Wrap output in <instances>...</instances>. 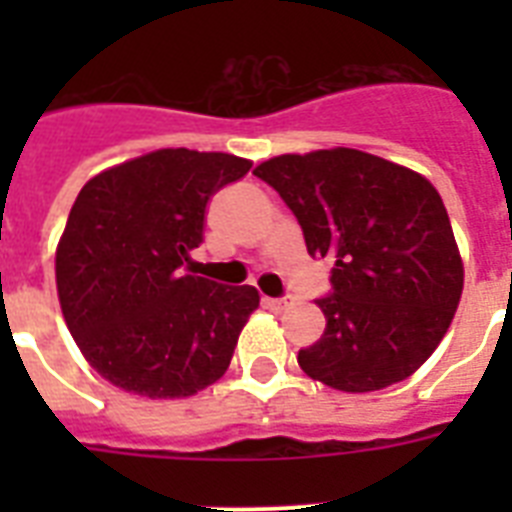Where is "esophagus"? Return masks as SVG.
<instances>
[{
    "mask_svg": "<svg viewBox=\"0 0 512 512\" xmlns=\"http://www.w3.org/2000/svg\"><path fill=\"white\" fill-rule=\"evenodd\" d=\"M263 303L265 308H271L273 313H281V311H287L289 305H292V300H287V297H265Z\"/></svg>",
    "mask_w": 512,
    "mask_h": 512,
    "instance_id": "1",
    "label": "esophagus"
}]
</instances>
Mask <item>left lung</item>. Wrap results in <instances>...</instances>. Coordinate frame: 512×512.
<instances>
[{
	"instance_id": "left-lung-1",
	"label": "left lung",
	"mask_w": 512,
	"mask_h": 512,
	"mask_svg": "<svg viewBox=\"0 0 512 512\" xmlns=\"http://www.w3.org/2000/svg\"><path fill=\"white\" fill-rule=\"evenodd\" d=\"M303 228L311 257H332L335 295L316 305L321 340L297 353L311 380L372 393L412 377L460 305V247L438 191L404 164L356 148L257 164Z\"/></svg>"
}]
</instances>
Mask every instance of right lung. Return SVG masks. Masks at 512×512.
Masks as SVG:
<instances>
[{
    "instance_id": "add662e5",
    "label": "right lung",
    "mask_w": 512,
    "mask_h": 512,
    "mask_svg": "<svg viewBox=\"0 0 512 512\" xmlns=\"http://www.w3.org/2000/svg\"><path fill=\"white\" fill-rule=\"evenodd\" d=\"M249 159L159 148L90 177L55 249L68 332L87 364L143 398H188L225 374L255 287L185 273L204 239V212Z\"/></svg>"
}]
</instances>
